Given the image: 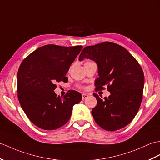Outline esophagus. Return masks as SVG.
Returning a JSON list of instances; mask_svg holds the SVG:
<instances>
[{"label": "esophagus", "instance_id": "1", "mask_svg": "<svg viewBox=\"0 0 160 160\" xmlns=\"http://www.w3.org/2000/svg\"><path fill=\"white\" fill-rule=\"evenodd\" d=\"M88 97V95L87 94H86V93H82V99H86Z\"/></svg>", "mask_w": 160, "mask_h": 160}]
</instances>
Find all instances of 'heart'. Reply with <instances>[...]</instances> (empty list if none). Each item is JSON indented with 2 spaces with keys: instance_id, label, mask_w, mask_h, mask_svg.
Returning <instances> with one entry per match:
<instances>
[{
  "instance_id": "1",
  "label": "heart",
  "mask_w": 160,
  "mask_h": 160,
  "mask_svg": "<svg viewBox=\"0 0 160 160\" xmlns=\"http://www.w3.org/2000/svg\"><path fill=\"white\" fill-rule=\"evenodd\" d=\"M78 87L80 88H84V87H81V86H78Z\"/></svg>"
}]
</instances>
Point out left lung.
Here are the masks:
<instances>
[{"label":"left lung","instance_id":"obj_1","mask_svg":"<svg viewBox=\"0 0 160 160\" xmlns=\"http://www.w3.org/2000/svg\"><path fill=\"white\" fill-rule=\"evenodd\" d=\"M90 58L97 62V90L110 92L103 99L93 93L98 101L91 112L97 124L107 131L125 127L135 117L142 100L144 76L136 59L122 46L105 42L85 47L79 60Z\"/></svg>","mask_w":160,"mask_h":160}]
</instances>
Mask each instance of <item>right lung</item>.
<instances>
[{"instance_id": "add662e5", "label": "right lung", "mask_w": 160, "mask_h": 160, "mask_svg": "<svg viewBox=\"0 0 160 160\" xmlns=\"http://www.w3.org/2000/svg\"><path fill=\"white\" fill-rule=\"evenodd\" d=\"M82 49L48 44L26 57L18 72V98L22 108L33 124L45 130L64 125L71 117L73 106L82 100L71 90L62 97L54 92L56 83L68 81L69 67Z\"/></svg>"}]
</instances>
